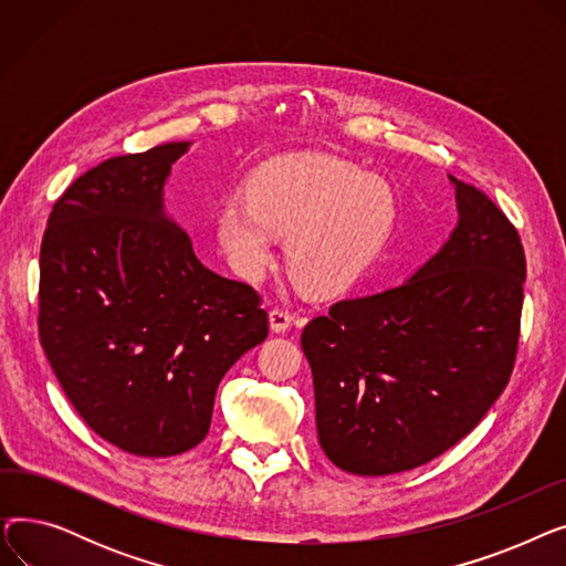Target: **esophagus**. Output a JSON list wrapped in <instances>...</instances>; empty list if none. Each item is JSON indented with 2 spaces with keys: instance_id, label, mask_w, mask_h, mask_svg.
I'll return each instance as SVG.
<instances>
[{
  "instance_id": "obj_1",
  "label": "esophagus",
  "mask_w": 566,
  "mask_h": 566,
  "mask_svg": "<svg viewBox=\"0 0 566 566\" xmlns=\"http://www.w3.org/2000/svg\"><path fill=\"white\" fill-rule=\"evenodd\" d=\"M268 321H271V331L273 333H286L291 328V314L286 310H271V314H268Z\"/></svg>"
}]
</instances>
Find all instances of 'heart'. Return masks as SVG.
<instances>
[{
	"label": "heart",
	"mask_w": 566,
	"mask_h": 566,
	"mask_svg": "<svg viewBox=\"0 0 566 566\" xmlns=\"http://www.w3.org/2000/svg\"><path fill=\"white\" fill-rule=\"evenodd\" d=\"M397 218L390 186L328 156H295L261 167L250 197L231 195L218 213V241L233 271L256 280L289 235L293 280L316 295L358 282L388 243Z\"/></svg>",
	"instance_id": "1"
}]
</instances>
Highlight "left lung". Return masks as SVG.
I'll return each mask as SVG.
<instances>
[{
  "label": "left lung",
  "mask_w": 566,
  "mask_h": 566,
  "mask_svg": "<svg viewBox=\"0 0 566 566\" xmlns=\"http://www.w3.org/2000/svg\"><path fill=\"white\" fill-rule=\"evenodd\" d=\"M459 222L403 284L335 303L301 344L318 444L337 468L382 478L468 436L507 388L525 254L500 208L450 176Z\"/></svg>",
  "instance_id": "left-lung-1"
}]
</instances>
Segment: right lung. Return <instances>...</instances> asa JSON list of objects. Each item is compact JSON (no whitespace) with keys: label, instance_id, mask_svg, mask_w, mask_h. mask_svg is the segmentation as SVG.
<instances>
[{"label":"right lung","instance_id":"1","mask_svg":"<svg viewBox=\"0 0 566 566\" xmlns=\"http://www.w3.org/2000/svg\"><path fill=\"white\" fill-rule=\"evenodd\" d=\"M190 144L82 174L54 203L41 245L50 367L82 420L137 457L199 444L222 376L268 337L256 291L208 271L165 213L171 165Z\"/></svg>","mask_w":566,"mask_h":566}]
</instances>
